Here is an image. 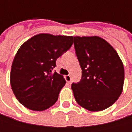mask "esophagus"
Here are the masks:
<instances>
[{
    "label": "esophagus",
    "mask_w": 132,
    "mask_h": 132,
    "mask_svg": "<svg viewBox=\"0 0 132 132\" xmlns=\"http://www.w3.org/2000/svg\"><path fill=\"white\" fill-rule=\"evenodd\" d=\"M65 79H66V82H69V83H70V82H71V81H72V78H71V76H70L69 75L66 76H65Z\"/></svg>",
    "instance_id": "obj_1"
}]
</instances>
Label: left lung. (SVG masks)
<instances>
[{
	"instance_id": "8db88e82",
	"label": "left lung",
	"mask_w": 132,
	"mask_h": 132,
	"mask_svg": "<svg viewBox=\"0 0 132 132\" xmlns=\"http://www.w3.org/2000/svg\"><path fill=\"white\" fill-rule=\"evenodd\" d=\"M82 78L72 84L77 103L91 112L102 111L113 105L121 94L125 71L116 50L97 37H73Z\"/></svg>"
}]
</instances>
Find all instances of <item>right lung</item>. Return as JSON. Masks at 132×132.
<instances>
[{
    "label": "right lung",
    "instance_id": "obj_1",
    "mask_svg": "<svg viewBox=\"0 0 132 132\" xmlns=\"http://www.w3.org/2000/svg\"><path fill=\"white\" fill-rule=\"evenodd\" d=\"M72 43L73 37L40 34L20 47L11 66V85L23 106L43 111L56 103L66 80L56 72L53 73V69Z\"/></svg>",
    "mask_w": 132,
    "mask_h": 132
}]
</instances>
